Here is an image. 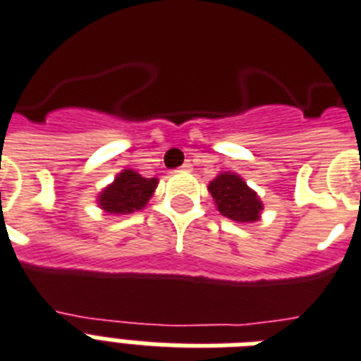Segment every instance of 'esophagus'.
<instances>
[{
	"label": "esophagus",
	"mask_w": 361,
	"mask_h": 361,
	"mask_svg": "<svg viewBox=\"0 0 361 361\" xmlns=\"http://www.w3.org/2000/svg\"><path fill=\"white\" fill-rule=\"evenodd\" d=\"M180 171H192V164H190V161H186V164H184L183 167H180Z\"/></svg>",
	"instance_id": "34e87169"
}]
</instances>
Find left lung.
I'll return each mask as SVG.
<instances>
[{
	"label": "left lung",
	"instance_id": "8db88e82",
	"mask_svg": "<svg viewBox=\"0 0 361 361\" xmlns=\"http://www.w3.org/2000/svg\"><path fill=\"white\" fill-rule=\"evenodd\" d=\"M209 192L215 200L216 209L221 215L228 216L235 222L259 221L262 203L257 192L251 190L243 178L235 173H221L209 183Z\"/></svg>",
	"mask_w": 361,
	"mask_h": 361
}]
</instances>
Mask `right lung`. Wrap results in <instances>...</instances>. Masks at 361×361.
I'll list each match as a JSON object with an SVG mask.
<instances>
[{
  "label": "right lung",
  "instance_id": "obj_1",
  "mask_svg": "<svg viewBox=\"0 0 361 361\" xmlns=\"http://www.w3.org/2000/svg\"><path fill=\"white\" fill-rule=\"evenodd\" d=\"M158 186V178H145L137 171L123 169L100 192L99 205L110 215H127L145 207Z\"/></svg>",
  "mask_w": 361,
  "mask_h": 361
}]
</instances>
